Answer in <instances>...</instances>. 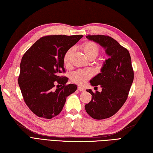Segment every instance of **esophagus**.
Returning <instances> with one entry per match:
<instances>
[{"instance_id": "34e87169", "label": "esophagus", "mask_w": 153, "mask_h": 153, "mask_svg": "<svg viewBox=\"0 0 153 153\" xmlns=\"http://www.w3.org/2000/svg\"><path fill=\"white\" fill-rule=\"evenodd\" d=\"M77 89H78L79 91H85V88H83V87H77Z\"/></svg>"}]
</instances>
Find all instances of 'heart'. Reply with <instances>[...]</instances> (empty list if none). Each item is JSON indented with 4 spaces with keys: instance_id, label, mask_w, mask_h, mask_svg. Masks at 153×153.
<instances>
[{
    "instance_id": "obj_1",
    "label": "heart",
    "mask_w": 153,
    "mask_h": 153,
    "mask_svg": "<svg viewBox=\"0 0 153 153\" xmlns=\"http://www.w3.org/2000/svg\"><path fill=\"white\" fill-rule=\"evenodd\" d=\"M82 49L85 56L88 58H95L99 53V48L96 43L93 41H87L82 45ZM74 52V48L71 47L66 51L63 57L64 64L68 65L71 57ZM92 76V71L89 70H79L74 71L71 75V79L74 83L78 85H83Z\"/></svg>"
}]
</instances>
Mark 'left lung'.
I'll list each match as a JSON object with an SVG mask.
<instances>
[{"instance_id": "obj_1", "label": "left lung", "mask_w": 153, "mask_h": 153, "mask_svg": "<svg viewBox=\"0 0 153 153\" xmlns=\"http://www.w3.org/2000/svg\"><path fill=\"white\" fill-rule=\"evenodd\" d=\"M86 38L105 48L109 58L103 63L100 73L90 80L92 86L100 85L101 92L87 89L92 99L85 108L94 119L108 118L114 115L128 99L134 77L131 56L129 51L111 37L97 35Z\"/></svg>"}]
</instances>
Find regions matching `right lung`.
Instances as JSON below:
<instances>
[{
  "mask_svg": "<svg viewBox=\"0 0 153 153\" xmlns=\"http://www.w3.org/2000/svg\"><path fill=\"white\" fill-rule=\"evenodd\" d=\"M82 37V35L43 37L24 54L18 84L25 104L35 115L47 119L58 115L66 97L76 91V85H66L68 78L59 75L65 72V53ZM56 82L61 87L54 90Z\"/></svg>",
  "mask_w": 153,
  "mask_h": 153,
  "instance_id": "1",
  "label": "right lung"
}]
</instances>
